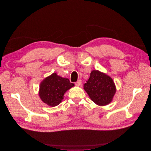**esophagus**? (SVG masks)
<instances>
[{
	"instance_id": "1",
	"label": "esophagus",
	"mask_w": 151,
	"mask_h": 151,
	"mask_svg": "<svg viewBox=\"0 0 151 151\" xmlns=\"http://www.w3.org/2000/svg\"><path fill=\"white\" fill-rule=\"evenodd\" d=\"M82 84V82H81V80H79L77 81L76 83V85L77 86H80Z\"/></svg>"
}]
</instances>
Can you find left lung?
<instances>
[{
	"mask_svg": "<svg viewBox=\"0 0 151 151\" xmlns=\"http://www.w3.org/2000/svg\"><path fill=\"white\" fill-rule=\"evenodd\" d=\"M84 89L91 99L101 106L112 101L116 91L111 77L98 70L91 71L89 78L84 84Z\"/></svg>",
	"mask_w": 151,
	"mask_h": 151,
	"instance_id": "8db88e82",
	"label": "left lung"
}]
</instances>
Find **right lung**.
<instances>
[{
	"instance_id": "obj_1",
	"label": "right lung",
	"mask_w": 151,
	"mask_h": 151,
	"mask_svg": "<svg viewBox=\"0 0 151 151\" xmlns=\"http://www.w3.org/2000/svg\"><path fill=\"white\" fill-rule=\"evenodd\" d=\"M74 86L67 78L58 76L56 73L45 77L40 84L39 96L48 106L54 107L60 104L67 91Z\"/></svg>"
}]
</instances>
